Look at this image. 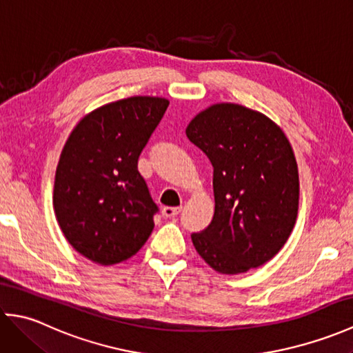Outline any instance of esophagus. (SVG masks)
Returning a JSON list of instances; mask_svg holds the SVG:
<instances>
[{"instance_id": "34e87169", "label": "esophagus", "mask_w": 353, "mask_h": 353, "mask_svg": "<svg viewBox=\"0 0 353 353\" xmlns=\"http://www.w3.org/2000/svg\"><path fill=\"white\" fill-rule=\"evenodd\" d=\"M182 212V208L181 206H165L162 209V215L167 216V219H170V216H176Z\"/></svg>"}]
</instances>
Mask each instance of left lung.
I'll use <instances>...</instances> for the list:
<instances>
[{"instance_id": "8db88e82", "label": "left lung", "mask_w": 353, "mask_h": 353, "mask_svg": "<svg viewBox=\"0 0 353 353\" xmlns=\"http://www.w3.org/2000/svg\"><path fill=\"white\" fill-rule=\"evenodd\" d=\"M186 137L214 167L215 212L192 244L215 272L245 273L282 249L297 219L294 153L272 119L239 104L200 112Z\"/></svg>"}]
</instances>
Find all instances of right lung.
I'll return each instance as SVG.
<instances>
[{
	"label": "right lung",
	"mask_w": 353,
	"mask_h": 353,
	"mask_svg": "<svg viewBox=\"0 0 353 353\" xmlns=\"http://www.w3.org/2000/svg\"><path fill=\"white\" fill-rule=\"evenodd\" d=\"M157 97H130L95 109L76 125L56 170L52 205L68 243L97 264L133 256L159 208L138 159L168 108Z\"/></svg>",
	"instance_id": "1"
}]
</instances>
